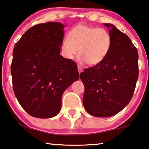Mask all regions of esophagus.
<instances>
[{"mask_svg":"<svg viewBox=\"0 0 149 149\" xmlns=\"http://www.w3.org/2000/svg\"><path fill=\"white\" fill-rule=\"evenodd\" d=\"M77 69H78V71H79V74H80V73L81 72H82V70H82V68H81L80 67V66H77Z\"/></svg>","mask_w":149,"mask_h":149,"instance_id":"obj_1","label":"esophagus"}]
</instances>
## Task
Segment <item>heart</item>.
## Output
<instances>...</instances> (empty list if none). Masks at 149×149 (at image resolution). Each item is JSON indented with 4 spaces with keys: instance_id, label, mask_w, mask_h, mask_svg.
Listing matches in <instances>:
<instances>
[{
    "instance_id": "b5f03b06",
    "label": "heart",
    "mask_w": 149,
    "mask_h": 149,
    "mask_svg": "<svg viewBox=\"0 0 149 149\" xmlns=\"http://www.w3.org/2000/svg\"><path fill=\"white\" fill-rule=\"evenodd\" d=\"M112 46V36L104 28L79 24L69 32L61 43V54L72 59L79 54L81 63L96 65L107 57Z\"/></svg>"
}]
</instances>
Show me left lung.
Wrapping results in <instances>:
<instances>
[{"instance_id":"obj_1","label":"left lung","mask_w":149,"mask_h":149,"mask_svg":"<svg viewBox=\"0 0 149 149\" xmlns=\"http://www.w3.org/2000/svg\"><path fill=\"white\" fill-rule=\"evenodd\" d=\"M112 46L104 61L84 70L83 103L90 115L108 117L124 109L133 97L138 79V53L130 38L111 23Z\"/></svg>"}]
</instances>
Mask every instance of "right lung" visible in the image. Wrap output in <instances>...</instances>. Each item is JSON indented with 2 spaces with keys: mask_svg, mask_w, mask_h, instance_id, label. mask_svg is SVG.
Segmentation results:
<instances>
[{
  "mask_svg": "<svg viewBox=\"0 0 149 149\" xmlns=\"http://www.w3.org/2000/svg\"><path fill=\"white\" fill-rule=\"evenodd\" d=\"M64 27L59 22L38 24L24 33L13 50L14 94L32 117L58 115L64 91L79 77L76 63L60 54Z\"/></svg>",
  "mask_w": 149,
  "mask_h": 149,
  "instance_id": "right-lung-1",
  "label": "right lung"
}]
</instances>
